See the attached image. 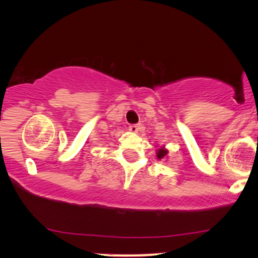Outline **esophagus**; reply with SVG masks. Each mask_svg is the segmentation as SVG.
Instances as JSON below:
<instances>
[{
    "label": "esophagus",
    "instance_id": "obj_1",
    "mask_svg": "<svg viewBox=\"0 0 258 258\" xmlns=\"http://www.w3.org/2000/svg\"><path fill=\"white\" fill-rule=\"evenodd\" d=\"M140 129H141V125L140 124H130L129 125V130L132 133H137Z\"/></svg>",
    "mask_w": 258,
    "mask_h": 258
}]
</instances>
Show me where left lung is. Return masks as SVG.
<instances>
[{
	"instance_id": "left-lung-1",
	"label": "left lung",
	"mask_w": 258,
	"mask_h": 258,
	"mask_svg": "<svg viewBox=\"0 0 258 258\" xmlns=\"http://www.w3.org/2000/svg\"><path fill=\"white\" fill-rule=\"evenodd\" d=\"M168 154V151L165 150V149H163V148H162V149H158V151H157V158H163L165 155Z\"/></svg>"
}]
</instances>
